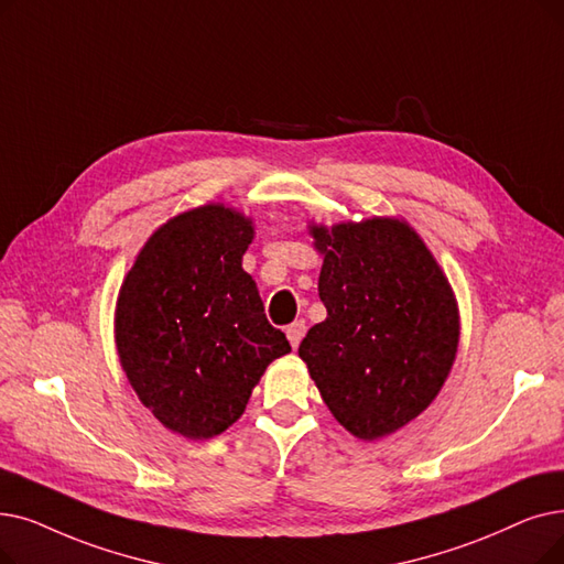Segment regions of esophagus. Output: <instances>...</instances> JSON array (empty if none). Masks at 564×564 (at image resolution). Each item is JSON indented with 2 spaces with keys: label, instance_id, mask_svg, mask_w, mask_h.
<instances>
[{
  "label": "esophagus",
  "instance_id": "1",
  "mask_svg": "<svg viewBox=\"0 0 564 564\" xmlns=\"http://www.w3.org/2000/svg\"><path fill=\"white\" fill-rule=\"evenodd\" d=\"M304 332H306V323H304V321H295L292 325H288L285 336H288V340H290V346H292V348H297V346H300V340L304 338Z\"/></svg>",
  "mask_w": 564,
  "mask_h": 564
}]
</instances>
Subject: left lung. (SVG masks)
I'll use <instances>...</instances> for the list:
<instances>
[{
    "label": "left lung",
    "instance_id": "left-lung-1",
    "mask_svg": "<svg viewBox=\"0 0 564 564\" xmlns=\"http://www.w3.org/2000/svg\"><path fill=\"white\" fill-rule=\"evenodd\" d=\"M325 253L317 292L327 321L302 340L321 397L361 440L417 417L458 348L454 292L424 241L397 218L311 228Z\"/></svg>",
    "mask_w": 564,
    "mask_h": 564
}]
</instances>
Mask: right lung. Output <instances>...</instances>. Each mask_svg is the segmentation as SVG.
<instances>
[{"mask_svg": "<svg viewBox=\"0 0 564 564\" xmlns=\"http://www.w3.org/2000/svg\"><path fill=\"white\" fill-rule=\"evenodd\" d=\"M249 218L205 205L144 243L117 300L119 361L138 399L170 431L207 440L235 424L285 334L269 325L241 269Z\"/></svg>", "mask_w": 564, "mask_h": 564, "instance_id": "1", "label": "right lung"}]
</instances>
